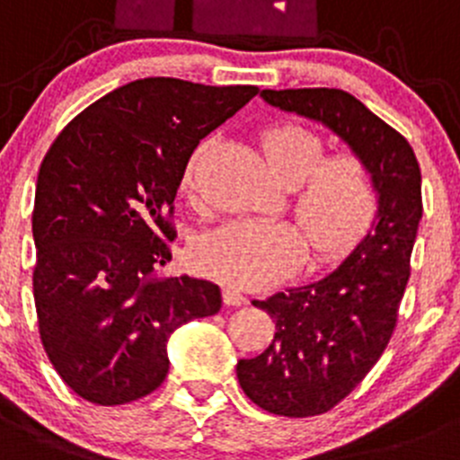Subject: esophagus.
I'll list each match as a JSON object with an SVG mask.
<instances>
[{"label": "esophagus", "instance_id": "esophagus-1", "mask_svg": "<svg viewBox=\"0 0 460 460\" xmlns=\"http://www.w3.org/2000/svg\"><path fill=\"white\" fill-rule=\"evenodd\" d=\"M222 298H225L226 305H244L247 303V296L240 289L231 288V285H226L225 292H222Z\"/></svg>", "mask_w": 460, "mask_h": 460}]
</instances>
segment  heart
<instances>
[{"instance_id": "1", "label": "heart", "mask_w": 460, "mask_h": 460, "mask_svg": "<svg viewBox=\"0 0 460 460\" xmlns=\"http://www.w3.org/2000/svg\"><path fill=\"white\" fill-rule=\"evenodd\" d=\"M262 153L283 184L294 187L292 208L312 252L337 258L362 240L377 213L376 181L359 157L350 153L323 156V141L296 123H276L262 130ZM211 148H195L181 172V190L193 198L202 157ZM305 238L289 222L234 220L217 226L195 244V262L208 276L235 288H262L296 270L305 258Z\"/></svg>"}]
</instances>
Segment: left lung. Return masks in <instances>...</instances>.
<instances>
[{"label": "left lung", "instance_id": "obj_1", "mask_svg": "<svg viewBox=\"0 0 460 460\" xmlns=\"http://www.w3.org/2000/svg\"><path fill=\"white\" fill-rule=\"evenodd\" d=\"M261 96L332 130L367 164L380 198L371 231L341 265L253 301L276 332L261 355L240 359V386L276 416H319L367 377L394 334L422 217L420 166L409 141L353 93L305 87L262 89Z\"/></svg>", "mask_w": 460, "mask_h": 460}]
</instances>
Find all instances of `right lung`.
Here are the masks:
<instances>
[{
  "instance_id": "right-lung-1",
  "label": "right lung",
  "mask_w": 460,
  "mask_h": 460,
  "mask_svg": "<svg viewBox=\"0 0 460 460\" xmlns=\"http://www.w3.org/2000/svg\"><path fill=\"white\" fill-rule=\"evenodd\" d=\"M256 93L253 84L132 80L80 111L44 155L33 207L40 339L87 402L153 394L166 380L171 334L222 307L211 280L157 271L172 258L186 162Z\"/></svg>"
}]
</instances>
